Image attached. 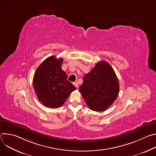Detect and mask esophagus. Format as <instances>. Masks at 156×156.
I'll return each instance as SVG.
<instances>
[{"instance_id": "obj_1", "label": "esophagus", "mask_w": 156, "mask_h": 156, "mask_svg": "<svg viewBox=\"0 0 156 156\" xmlns=\"http://www.w3.org/2000/svg\"><path fill=\"white\" fill-rule=\"evenodd\" d=\"M73 84L75 85V86L76 87H78V84L77 83H73Z\"/></svg>"}]
</instances>
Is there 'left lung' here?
I'll list each match as a JSON object with an SVG mask.
<instances>
[{
    "mask_svg": "<svg viewBox=\"0 0 156 156\" xmlns=\"http://www.w3.org/2000/svg\"><path fill=\"white\" fill-rule=\"evenodd\" d=\"M79 90L91 110L102 112L115 101L119 93V83L112 66L101 61L83 77Z\"/></svg>",
    "mask_w": 156,
    "mask_h": 156,
    "instance_id": "1",
    "label": "left lung"
}]
</instances>
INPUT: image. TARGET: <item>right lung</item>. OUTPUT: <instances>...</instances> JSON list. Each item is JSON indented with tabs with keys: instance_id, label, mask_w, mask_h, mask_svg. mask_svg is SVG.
<instances>
[{
	"instance_id": "1",
	"label": "right lung",
	"mask_w": 156,
	"mask_h": 156,
	"mask_svg": "<svg viewBox=\"0 0 156 156\" xmlns=\"http://www.w3.org/2000/svg\"><path fill=\"white\" fill-rule=\"evenodd\" d=\"M63 58L51 56L37 69L33 86L39 101L45 106L60 107L76 87L67 80L68 76L62 69Z\"/></svg>"
}]
</instances>
